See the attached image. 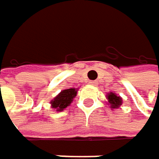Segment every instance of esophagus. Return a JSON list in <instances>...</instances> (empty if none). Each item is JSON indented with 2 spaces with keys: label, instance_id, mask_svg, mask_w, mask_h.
Returning a JSON list of instances; mask_svg holds the SVG:
<instances>
[{
  "label": "esophagus",
  "instance_id": "esophagus-1",
  "mask_svg": "<svg viewBox=\"0 0 159 159\" xmlns=\"http://www.w3.org/2000/svg\"><path fill=\"white\" fill-rule=\"evenodd\" d=\"M89 84H91V85H96V81H94V80H90V81H89Z\"/></svg>",
  "mask_w": 159,
  "mask_h": 159
}]
</instances>
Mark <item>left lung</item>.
<instances>
[{
  "mask_svg": "<svg viewBox=\"0 0 159 159\" xmlns=\"http://www.w3.org/2000/svg\"><path fill=\"white\" fill-rule=\"evenodd\" d=\"M107 99L108 100V103L110 105L111 109L114 108H118L121 105H122V98L118 95H116L115 93L113 92H109L107 96Z\"/></svg>",
  "mask_w": 159,
  "mask_h": 159,
  "instance_id": "8db88e82",
  "label": "left lung"
}]
</instances>
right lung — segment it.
Returning a JSON list of instances; mask_svg holds the SVG:
<instances>
[{"instance_id": "add662e5", "label": "right lung", "mask_w": 159, "mask_h": 159, "mask_svg": "<svg viewBox=\"0 0 159 159\" xmlns=\"http://www.w3.org/2000/svg\"><path fill=\"white\" fill-rule=\"evenodd\" d=\"M77 96V89L76 88H69L62 90L58 95L51 101L52 107L57 109V111H62L64 108L70 106L73 102V99Z\"/></svg>"}]
</instances>
